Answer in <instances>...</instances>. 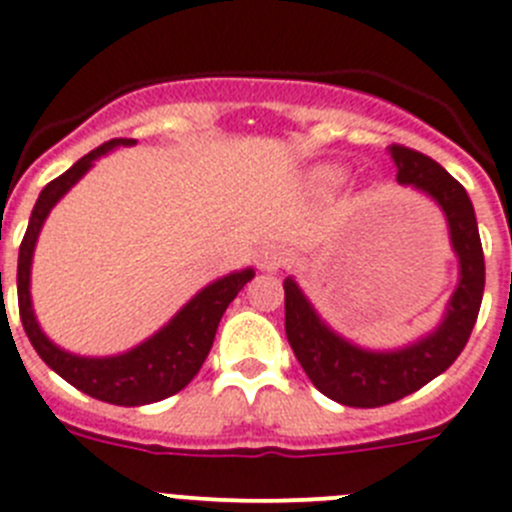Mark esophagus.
<instances>
[{"mask_svg":"<svg viewBox=\"0 0 512 512\" xmlns=\"http://www.w3.org/2000/svg\"><path fill=\"white\" fill-rule=\"evenodd\" d=\"M285 265V250L280 245H265L257 255V267L267 270V273H275Z\"/></svg>","mask_w":512,"mask_h":512,"instance_id":"1","label":"esophagus"}]
</instances>
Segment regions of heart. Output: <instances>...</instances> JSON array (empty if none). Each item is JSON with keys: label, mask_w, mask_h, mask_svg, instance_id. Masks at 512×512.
<instances>
[{"label": "heart", "mask_w": 512, "mask_h": 512, "mask_svg": "<svg viewBox=\"0 0 512 512\" xmlns=\"http://www.w3.org/2000/svg\"><path fill=\"white\" fill-rule=\"evenodd\" d=\"M308 181H311V186L316 191L331 193L339 186H344V181H347V168H342V165H319V168L311 170Z\"/></svg>", "instance_id": "1"}]
</instances>
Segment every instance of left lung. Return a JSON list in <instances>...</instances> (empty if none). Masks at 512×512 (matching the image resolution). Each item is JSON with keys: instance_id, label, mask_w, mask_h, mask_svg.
<instances>
[{"instance_id": "8db88e82", "label": "left lung", "mask_w": 512, "mask_h": 512, "mask_svg": "<svg viewBox=\"0 0 512 512\" xmlns=\"http://www.w3.org/2000/svg\"><path fill=\"white\" fill-rule=\"evenodd\" d=\"M400 186H411L441 209L449 227L451 250L459 260L457 288L446 301L439 326L398 349H367L336 334L308 301L293 278L285 288V334L308 380L326 398L352 408H377L416 393L449 370L474 329L485 290L477 216L467 191L436 160L411 147L390 145Z\"/></svg>"}]
</instances>
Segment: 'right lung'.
Here are the masks:
<instances>
[{
  "mask_svg": "<svg viewBox=\"0 0 512 512\" xmlns=\"http://www.w3.org/2000/svg\"><path fill=\"white\" fill-rule=\"evenodd\" d=\"M130 145H135V140H124V137L104 142L101 147L91 150L89 155L76 160L63 176L50 181L40 191L38 201H35L30 224H27V232L22 237L20 257H17L20 319L35 352L40 354V359L50 370L58 372L66 382H71L73 388L112 405L158 403V400L170 398V395H176L178 390L186 388L188 382L196 377V372L201 370L204 359L209 357L216 326L222 321L227 306L237 298L239 290L255 278V270L245 267V270H237V273L214 280L206 288H201L163 329H158L153 336H147L145 342L122 354L81 357V354L66 352L55 342H50L45 331L40 329L30 298L32 255H35L40 229H43L53 206L94 168V160L112 153L117 147Z\"/></svg>",
  "mask_w": 512,
  "mask_h": 512,
  "instance_id": "right-lung-1",
  "label": "right lung"
}]
</instances>
